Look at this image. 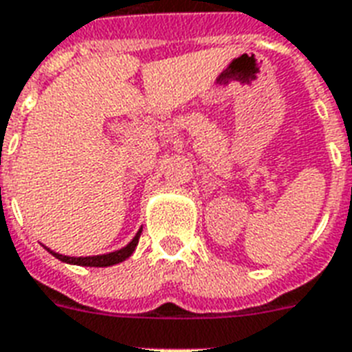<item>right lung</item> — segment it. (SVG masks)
I'll list each match as a JSON object with an SVG mask.
<instances>
[{"label":"right lung","mask_w":352,"mask_h":352,"mask_svg":"<svg viewBox=\"0 0 352 352\" xmlns=\"http://www.w3.org/2000/svg\"><path fill=\"white\" fill-rule=\"evenodd\" d=\"M139 235H141V230L138 231V235L133 236L132 242L124 246L122 250H117V252L106 253V255H95V257H65V255H60V253L51 252L49 248H45L47 252H51L56 258H60L62 263L67 264H78V266H95V268H104V266H113V264L122 263L124 258H128L133 253L135 246L139 242Z\"/></svg>","instance_id":"right-lung-1"}]
</instances>
